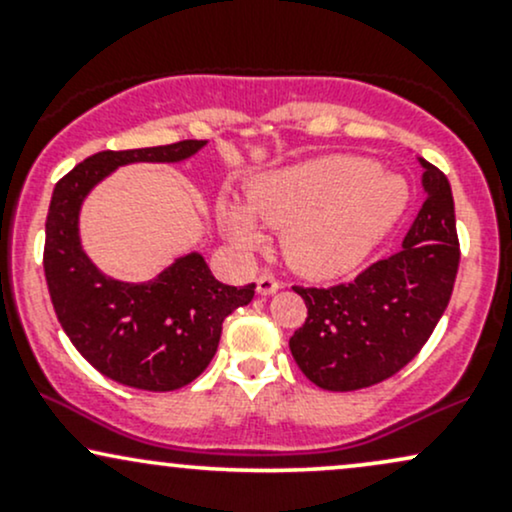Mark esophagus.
<instances>
[{"instance_id":"34e87169","label":"esophagus","mask_w":512,"mask_h":512,"mask_svg":"<svg viewBox=\"0 0 512 512\" xmlns=\"http://www.w3.org/2000/svg\"><path fill=\"white\" fill-rule=\"evenodd\" d=\"M279 289L281 281L272 274H262L260 279H257V293H260V296H269V293H276Z\"/></svg>"}]
</instances>
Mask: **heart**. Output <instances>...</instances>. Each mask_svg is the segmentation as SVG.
Listing matches in <instances>:
<instances>
[{
  "label": "heart",
  "instance_id": "1",
  "mask_svg": "<svg viewBox=\"0 0 512 512\" xmlns=\"http://www.w3.org/2000/svg\"><path fill=\"white\" fill-rule=\"evenodd\" d=\"M407 202V182L361 156H325L267 173L245 195L257 221L286 231L284 255L291 267L315 279L356 269L395 226ZM249 215L233 202L219 207L221 231L243 252L264 245V233Z\"/></svg>",
  "mask_w": 512,
  "mask_h": 512
}]
</instances>
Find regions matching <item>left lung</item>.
<instances>
[{
  "label": "left lung",
  "instance_id": "1",
  "mask_svg": "<svg viewBox=\"0 0 512 512\" xmlns=\"http://www.w3.org/2000/svg\"><path fill=\"white\" fill-rule=\"evenodd\" d=\"M419 161L426 199L402 250L344 284L293 286L308 317L289 339L291 354L322 390H363L392 378L419 354L448 308L460 267L455 202L443 170Z\"/></svg>",
  "mask_w": 512,
  "mask_h": 512
}]
</instances>
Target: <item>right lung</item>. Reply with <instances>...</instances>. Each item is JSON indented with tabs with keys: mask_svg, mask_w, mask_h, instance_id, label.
Wrapping results in <instances>:
<instances>
[{
	"mask_svg": "<svg viewBox=\"0 0 512 512\" xmlns=\"http://www.w3.org/2000/svg\"><path fill=\"white\" fill-rule=\"evenodd\" d=\"M207 142L98 151L55 185L45 221V281L57 320L81 356L115 383L170 392L202 375L221 325L255 296V284L226 286L199 252L178 257L156 279L125 284L105 276L81 248L79 211L88 192L127 163H178Z\"/></svg>",
	"mask_w": 512,
	"mask_h": 512,
	"instance_id": "right-lung-1",
	"label": "right lung"
}]
</instances>
